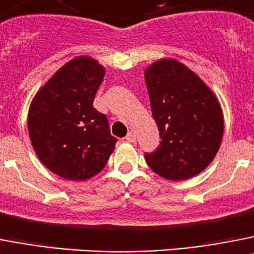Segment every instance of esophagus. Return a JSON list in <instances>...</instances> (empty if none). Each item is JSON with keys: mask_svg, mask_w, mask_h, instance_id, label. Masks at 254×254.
I'll list each match as a JSON object with an SVG mask.
<instances>
[{"mask_svg": "<svg viewBox=\"0 0 254 254\" xmlns=\"http://www.w3.org/2000/svg\"><path fill=\"white\" fill-rule=\"evenodd\" d=\"M125 139L130 143H134L136 140V134L134 133V131H130V133H127V135L125 136Z\"/></svg>", "mask_w": 254, "mask_h": 254, "instance_id": "1", "label": "esophagus"}]
</instances>
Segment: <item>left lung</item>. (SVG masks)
Masks as SVG:
<instances>
[{
  "mask_svg": "<svg viewBox=\"0 0 254 254\" xmlns=\"http://www.w3.org/2000/svg\"><path fill=\"white\" fill-rule=\"evenodd\" d=\"M145 85L161 142L145 153L148 166L169 180H185L208 166L219 151L224 116L212 90L197 74L173 59L152 64Z\"/></svg>",
  "mask_w": 254,
  "mask_h": 254,
  "instance_id": "8db88e82",
  "label": "left lung"
}]
</instances>
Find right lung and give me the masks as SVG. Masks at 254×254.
<instances>
[{
    "label": "right lung",
    "instance_id": "obj_1",
    "mask_svg": "<svg viewBox=\"0 0 254 254\" xmlns=\"http://www.w3.org/2000/svg\"><path fill=\"white\" fill-rule=\"evenodd\" d=\"M105 67L78 56L35 94L28 114L30 142L42 164L67 180H87L106 166L116 138L93 107Z\"/></svg>",
    "mask_w": 254,
    "mask_h": 254
}]
</instances>
